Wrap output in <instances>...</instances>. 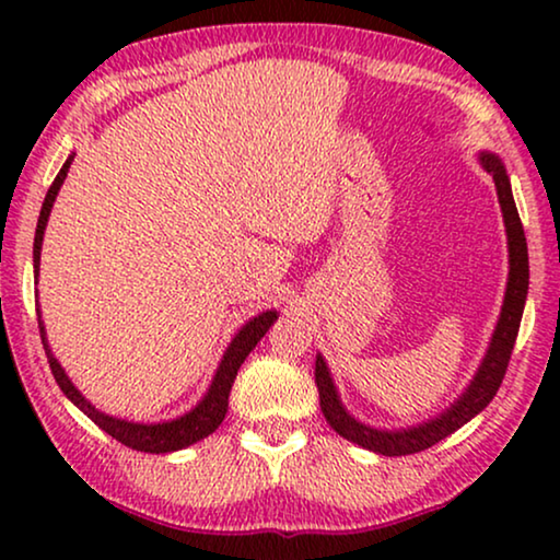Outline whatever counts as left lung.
Instances as JSON below:
<instances>
[{"label": "left lung", "instance_id": "obj_1", "mask_svg": "<svg viewBox=\"0 0 560 560\" xmlns=\"http://www.w3.org/2000/svg\"><path fill=\"white\" fill-rule=\"evenodd\" d=\"M479 163L485 171L494 178L497 198L502 206V219L504 229H508V249H510V275H508V293H504L502 313L497 320V328L489 341V349L485 359H481L479 372L474 374L471 385L466 387V393L451 405L448 410H443L439 418H431L428 423L402 428V431H380V428H370L359 423L357 418H351L347 408L339 400L336 393L331 372L324 362V357H316V385L320 397V410H324L326 423L334 428L336 433L343 439L357 443L366 451L382 456H408L418 454L435 446V443L446 439L454 431H458L464 423H469L474 416H479L481 410L492 402V397L500 389L504 372H508L512 347H515L520 320H523V308L527 298V282H530V267H527V242L523 232V221H520L515 198H512L510 178L504 173L502 160L492 155V152H481Z\"/></svg>", "mask_w": 560, "mask_h": 560}]
</instances>
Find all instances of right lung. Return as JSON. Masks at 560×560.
Listing matches in <instances>:
<instances>
[{
	"instance_id": "obj_1",
	"label": "right lung",
	"mask_w": 560,
	"mask_h": 560,
	"mask_svg": "<svg viewBox=\"0 0 560 560\" xmlns=\"http://www.w3.org/2000/svg\"><path fill=\"white\" fill-rule=\"evenodd\" d=\"M73 163V155L66 160L60 173L52 180V186L45 194L43 209H40V219H37V229H35V244H33V262H35V275L40 270V249H43V234L45 226H48V217L52 209V201H56L60 186H63L68 167ZM275 320H278V311H265L255 316L247 324L242 326V331L234 336L229 349L224 351V359H221L217 374H213V382L209 387V393L203 395V400L196 405L194 410L186 412V416L167 420V423H132V420H121V418H112L106 412H98L94 405H91L86 397H83L79 389L73 387V382L68 380V374L63 372V366L58 364V359L52 357V351L48 347V339H45V326L40 316H37V326H40V339H43V349L48 354V364L52 370V377H56L58 387L63 389V395L71 400L75 408L86 412V416L94 420V423L117 439L125 446L135 448V451H144V454H171V451H180L190 446V443L206 439V435L217 431L221 425V420L226 416L229 408V393H232V385L236 380V372L244 359L249 357V351L257 347V341L262 339Z\"/></svg>"
}]
</instances>
